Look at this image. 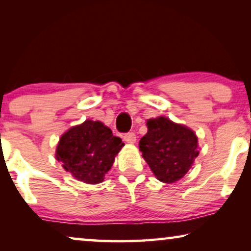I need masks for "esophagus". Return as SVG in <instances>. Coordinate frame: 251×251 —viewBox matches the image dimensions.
<instances>
[{"label": "esophagus", "instance_id": "obj_1", "mask_svg": "<svg viewBox=\"0 0 251 251\" xmlns=\"http://www.w3.org/2000/svg\"><path fill=\"white\" fill-rule=\"evenodd\" d=\"M123 138H125L126 143L133 144L136 142V133L135 132H128V133H126Z\"/></svg>", "mask_w": 251, "mask_h": 251}]
</instances>
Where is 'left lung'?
<instances>
[{
    "label": "left lung",
    "instance_id": "left-lung-1",
    "mask_svg": "<svg viewBox=\"0 0 251 251\" xmlns=\"http://www.w3.org/2000/svg\"><path fill=\"white\" fill-rule=\"evenodd\" d=\"M147 133L139 150L155 177L163 183L183 178L199 155L198 137L193 130L164 116L146 122Z\"/></svg>",
    "mask_w": 251,
    "mask_h": 251
}]
</instances>
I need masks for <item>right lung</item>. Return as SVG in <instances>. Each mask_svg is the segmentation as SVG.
<instances>
[{
  "mask_svg": "<svg viewBox=\"0 0 251 251\" xmlns=\"http://www.w3.org/2000/svg\"><path fill=\"white\" fill-rule=\"evenodd\" d=\"M123 146L121 138L113 136L112 130L104 123L87 120L60 137L56 159L75 179L99 184Z\"/></svg>",
  "mask_w": 251,
  "mask_h": 251,
  "instance_id": "1",
  "label": "right lung"
}]
</instances>
